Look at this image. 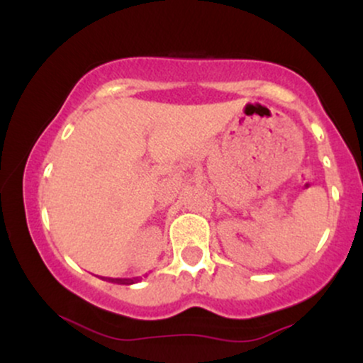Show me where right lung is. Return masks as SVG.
Listing matches in <instances>:
<instances>
[{"instance_id":"add662e5","label":"right lung","mask_w":363,"mask_h":363,"mask_svg":"<svg viewBox=\"0 0 363 363\" xmlns=\"http://www.w3.org/2000/svg\"><path fill=\"white\" fill-rule=\"evenodd\" d=\"M107 281H112V283H124V285H131V283L138 281V278H135V280H126V278H106Z\"/></svg>"}]
</instances>
